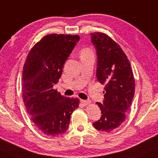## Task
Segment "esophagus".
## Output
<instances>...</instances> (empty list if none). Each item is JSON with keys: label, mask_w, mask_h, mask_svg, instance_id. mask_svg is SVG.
I'll list each match as a JSON object with an SVG mask.
<instances>
[{"label": "esophagus", "mask_w": 158, "mask_h": 158, "mask_svg": "<svg viewBox=\"0 0 158 158\" xmlns=\"http://www.w3.org/2000/svg\"><path fill=\"white\" fill-rule=\"evenodd\" d=\"M80 102H81V103L84 104V105H87V104H89L90 103V102L89 101V100H83V99H81V100H80Z\"/></svg>", "instance_id": "obj_1"}]
</instances>
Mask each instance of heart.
Here are the masks:
<instances>
[{
	"label": "heart",
	"mask_w": 158,
	"mask_h": 158,
	"mask_svg": "<svg viewBox=\"0 0 158 158\" xmlns=\"http://www.w3.org/2000/svg\"><path fill=\"white\" fill-rule=\"evenodd\" d=\"M89 56H94V54H93L92 51L89 48H84V49L81 52V58Z\"/></svg>",
	"instance_id": "heart-1"
}]
</instances>
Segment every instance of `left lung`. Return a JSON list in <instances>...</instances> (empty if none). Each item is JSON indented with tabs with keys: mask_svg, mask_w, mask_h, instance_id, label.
I'll use <instances>...</instances> for the list:
<instances>
[{
	"mask_svg": "<svg viewBox=\"0 0 158 158\" xmlns=\"http://www.w3.org/2000/svg\"><path fill=\"white\" fill-rule=\"evenodd\" d=\"M97 52V78L105 84L102 103L97 102L101 117L93 126L110 132L125 120L135 94V79L131 64L123 49L103 33L90 34Z\"/></svg>",
	"mask_w": 158,
	"mask_h": 158,
	"instance_id": "left-lung-1",
	"label": "left lung"
}]
</instances>
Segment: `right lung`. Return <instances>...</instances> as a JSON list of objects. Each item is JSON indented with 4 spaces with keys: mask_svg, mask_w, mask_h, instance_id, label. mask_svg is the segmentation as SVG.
I'll list each match as a JSON object with an SVG mask.
<instances>
[{
    "mask_svg": "<svg viewBox=\"0 0 158 158\" xmlns=\"http://www.w3.org/2000/svg\"><path fill=\"white\" fill-rule=\"evenodd\" d=\"M77 35L49 34L28 53L23 69L22 96L28 114L42 132L54 137L66 132L78 98L62 96L53 89L68 57L79 41Z\"/></svg>",
    "mask_w": 158,
    "mask_h": 158,
    "instance_id": "obj_1",
    "label": "right lung"
}]
</instances>
